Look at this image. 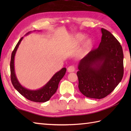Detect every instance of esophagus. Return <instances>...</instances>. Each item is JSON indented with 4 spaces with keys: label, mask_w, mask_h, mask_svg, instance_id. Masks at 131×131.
<instances>
[{
    "label": "esophagus",
    "mask_w": 131,
    "mask_h": 131,
    "mask_svg": "<svg viewBox=\"0 0 131 131\" xmlns=\"http://www.w3.org/2000/svg\"><path fill=\"white\" fill-rule=\"evenodd\" d=\"M75 71V68L73 66H70L68 68V71L69 73H72Z\"/></svg>",
    "instance_id": "obj_1"
}]
</instances>
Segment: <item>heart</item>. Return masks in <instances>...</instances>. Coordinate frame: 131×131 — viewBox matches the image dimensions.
Returning a JSON list of instances; mask_svg holds the SVG:
<instances>
[{
	"instance_id": "heart-1",
	"label": "heart",
	"mask_w": 131,
	"mask_h": 131,
	"mask_svg": "<svg viewBox=\"0 0 131 131\" xmlns=\"http://www.w3.org/2000/svg\"><path fill=\"white\" fill-rule=\"evenodd\" d=\"M87 36L85 34L80 32L75 34L69 40L68 43V48L71 50L77 49L82 43V41ZM93 44L94 41L92 38H88L86 39L83 41L82 46L78 52V57H83L87 55L90 52L91 49L92 48Z\"/></svg>"
}]
</instances>
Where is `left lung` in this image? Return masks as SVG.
<instances>
[{"instance_id":"1","label":"left lung","mask_w":131,"mask_h":131,"mask_svg":"<svg viewBox=\"0 0 131 131\" xmlns=\"http://www.w3.org/2000/svg\"><path fill=\"white\" fill-rule=\"evenodd\" d=\"M101 41L78 66V87L88 98L101 99L114 91L123 77V52L112 33L101 29Z\"/></svg>"}]
</instances>
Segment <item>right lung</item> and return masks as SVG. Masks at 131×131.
Instances as JSON below:
<instances>
[{"mask_svg": "<svg viewBox=\"0 0 131 131\" xmlns=\"http://www.w3.org/2000/svg\"><path fill=\"white\" fill-rule=\"evenodd\" d=\"M34 30V31H35ZM32 31L27 32L26 35L30 34ZM24 37H22L20 40L17 44L15 49L12 52V56H11V60L10 63V77L11 81L16 90L20 93L21 95L25 97L26 99L30 100L31 101L37 102H44L51 99V97L56 93L57 88L58 85L59 84L60 80L62 79V78L65 75L66 71V69L63 68L60 71L55 73L53 77L51 78L49 81L46 84L43 86L42 87L36 90H31L27 89L24 86L22 85L19 82L17 78L16 75L15 70V57L17 51V49L20 44L21 41L23 40Z\"/></svg>", "mask_w": 131, "mask_h": 131, "instance_id": "obj_1", "label": "right lung"}]
</instances>
